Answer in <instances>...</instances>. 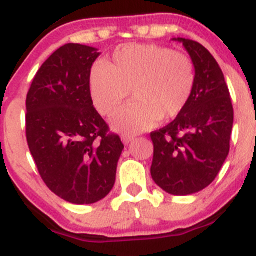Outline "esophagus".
I'll return each mask as SVG.
<instances>
[{"label":"esophagus","mask_w":256,"mask_h":256,"mask_svg":"<svg viewBox=\"0 0 256 256\" xmlns=\"http://www.w3.org/2000/svg\"><path fill=\"white\" fill-rule=\"evenodd\" d=\"M133 140H134V137H133V136H123V137H122V141H123L126 144H128L130 142H132Z\"/></svg>","instance_id":"1"}]
</instances>
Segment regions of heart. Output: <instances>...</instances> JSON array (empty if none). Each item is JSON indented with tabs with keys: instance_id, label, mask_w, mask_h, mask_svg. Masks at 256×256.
Segmentation results:
<instances>
[{
	"instance_id": "1",
	"label": "heart",
	"mask_w": 256,
	"mask_h": 256,
	"mask_svg": "<svg viewBox=\"0 0 256 256\" xmlns=\"http://www.w3.org/2000/svg\"><path fill=\"white\" fill-rule=\"evenodd\" d=\"M196 84L188 55L156 44H126L108 62H96L90 73V94L104 116L116 114L132 91L133 102L112 120L119 132L136 134L158 122L177 118Z\"/></svg>"
}]
</instances>
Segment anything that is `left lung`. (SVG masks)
I'll return each instance as SVG.
<instances>
[{
	"label": "left lung",
	"instance_id": "1",
	"mask_svg": "<svg viewBox=\"0 0 256 256\" xmlns=\"http://www.w3.org/2000/svg\"><path fill=\"white\" fill-rule=\"evenodd\" d=\"M196 69L188 104L172 123L150 133L154 144L151 177L170 195L204 190L216 180L230 152L234 106L223 72L196 40L177 38Z\"/></svg>",
	"mask_w": 256,
	"mask_h": 256
}]
</instances>
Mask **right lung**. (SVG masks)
I'll return each mask as SVG.
<instances>
[{
    "mask_svg": "<svg viewBox=\"0 0 256 256\" xmlns=\"http://www.w3.org/2000/svg\"><path fill=\"white\" fill-rule=\"evenodd\" d=\"M98 55L92 47L64 44L42 64L26 94V142L38 173L72 204H94L112 191L124 148L90 94Z\"/></svg>",
    "mask_w": 256,
    "mask_h": 256,
    "instance_id": "1",
    "label": "right lung"
}]
</instances>
